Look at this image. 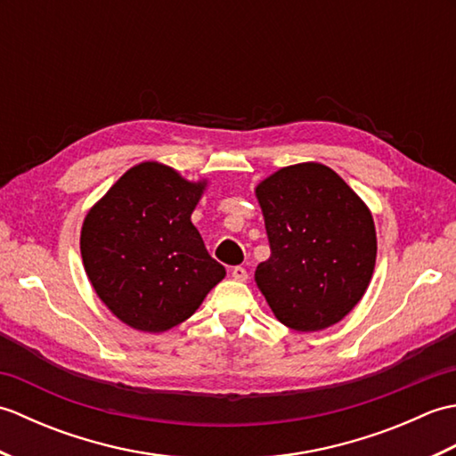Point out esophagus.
Returning <instances> with one entry per match:
<instances>
[{"instance_id": "34e87169", "label": "esophagus", "mask_w": 456, "mask_h": 456, "mask_svg": "<svg viewBox=\"0 0 456 456\" xmlns=\"http://www.w3.org/2000/svg\"><path fill=\"white\" fill-rule=\"evenodd\" d=\"M231 276L239 280V282H245V280L248 278V273H247V268H243V266H235L233 270H231Z\"/></svg>"}]
</instances>
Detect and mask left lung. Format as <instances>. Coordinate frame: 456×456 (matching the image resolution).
Instances as JSON below:
<instances>
[{"mask_svg": "<svg viewBox=\"0 0 456 456\" xmlns=\"http://www.w3.org/2000/svg\"><path fill=\"white\" fill-rule=\"evenodd\" d=\"M270 258L255 280L286 327H331L361 302L376 263L370 211L331 168L317 162L278 170L258 183Z\"/></svg>", "mask_w": 456, "mask_h": 456, "instance_id": "8db88e82", "label": "left lung"}]
</instances>
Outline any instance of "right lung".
<instances>
[{"mask_svg": "<svg viewBox=\"0 0 456 456\" xmlns=\"http://www.w3.org/2000/svg\"><path fill=\"white\" fill-rule=\"evenodd\" d=\"M203 182L157 162L127 170L84 219L86 274L113 315L160 333L196 312L225 276L190 221Z\"/></svg>", "mask_w": 456, "mask_h": 456, "instance_id": "1", "label": "right lung"}]
</instances>
